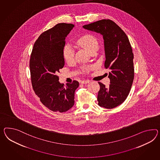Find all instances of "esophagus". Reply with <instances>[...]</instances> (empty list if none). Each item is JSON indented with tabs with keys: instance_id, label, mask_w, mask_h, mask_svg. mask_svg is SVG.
Segmentation results:
<instances>
[{
	"instance_id": "esophagus-1",
	"label": "esophagus",
	"mask_w": 160,
	"mask_h": 160,
	"mask_svg": "<svg viewBox=\"0 0 160 160\" xmlns=\"http://www.w3.org/2000/svg\"><path fill=\"white\" fill-rule=\"evenodd\" d=\"M89 82H90L89 80H84V81H81V83L86 84V83H88Z\"/></svg>"
}]
</instances>
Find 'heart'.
Masks as SVG:
<instances>
[{
	"label": "heart",
	"instance_id": "b5f03b06",
	"mask_svg": "<svg viewBox=\"0 0 160 160\" xmlns=\"http://www.w3.org/2000/svg\"><path fill=\"white\" fill-rule=\"evenodd\" d=\"M77 45L88 50L90 53L98 49V43L95 37L90 35L86 34L81 37L76 42ZM63 57L67 62L71 63L74 61L75 50L72 46L67 45L63 49Z\"/></svg>",
	"mask_w": 160,
	"mask_h": 160
}]
</instances>
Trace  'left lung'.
I'll return each instance as SVG.
<instances>
[{
	"label": "left lung",
	"instance_id": "8db88e82",
	"mask_svg": "<svg viewBox=\"0 0 160 160\" xmlns=\"http://www.w3.org/2000/svg\"><path fill=\"white\" fill-rule=\"evenodd\" d=\"M83 28L100 33L104 39L106 60L104 67L110 70L108 88L98 82V106L111 109L126 100L134 78L133 53L127 35L110 20L103 19L83 26Z\"/></svg>",
	"mask_w": 160,
	"mask_h": 160
}]
</instances>
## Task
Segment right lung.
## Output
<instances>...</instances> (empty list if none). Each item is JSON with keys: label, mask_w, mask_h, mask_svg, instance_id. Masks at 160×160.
<instances>
[{"label": "right lung", "mask_w": 160, "mask_h": 160, "mask_svg": "<svg viewBox=\"0 0 160 160\" xmlns=\"http://www.w3.org/2000/svg\"><path fill=\"white\" fill-rule=\"evenodd\" d=\"M74 25L59 23L47 30L34 43L29 61L33 89L42 103L50 110L66 112L74 104V94L79 82L66 85L57 75L64 66L63 49L66 38Z\"/></svg>", "instance_id": "obj_1"}]
</instances>
